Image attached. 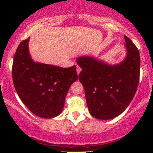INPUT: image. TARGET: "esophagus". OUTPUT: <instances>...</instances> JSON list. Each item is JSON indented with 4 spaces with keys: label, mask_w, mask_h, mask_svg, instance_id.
<instances>
[{
    "label": "esophagus",
    "mask_w": 153,
    "mask_h": 153,
    "mask_svg": "<svg viewBox=\"0 0 153 153\" xmlns=\"http://www.w3.org/2000/svg\"><path fill=\"white\" fill-rule=\"evenodd\" d=\"M76 71H77V74H78V75H79L80 72H81V68L79 66H77V67H76Z\"/></svg>",
    "instance_id": "34e87169"
}]
</instances>
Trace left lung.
I'll list each match as a JSON object with an SVG mask.
<instances>
[{
    "label": "left lung",
    "mask_w": 153,
    "mask_h": 153,
    "mask_svg": "<svg viewBox=\"0 0 153 153\" xmlns=\"http://www.w3.org/2000/svg\"><path fill=\"white\" fill-rule=\"evenodd\" d=\"M126 58L116 65H109L89 56L77 58L82 69L78 75L85 91L91 115L109 120L122 113L132 101L140 77L139 51L124 36Z\"/></svg>",
    "instance_id": "left-lung-1"
}]
</instances>
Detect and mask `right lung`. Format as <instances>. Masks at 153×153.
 Returning a JSON list of instances; mask_svg holds the SVG:
<instances>
[{"instance_id":"1","label":"right lung","mask_w":153,"mask_h":153,"mask_svg":"<svg viewBox=\"0 0 153 153\" xmlns=\"http://www.w3.org/2000/svg\"><path fill=\"white\" fill-rule=\"evenodd\" d=\"M29 40L21 41L14 56V86L32 113L41 118H54L62 112L68 90L78 79L76 67L62 68L34 62L29 55Z\"/></svg>"}]
</instances>
